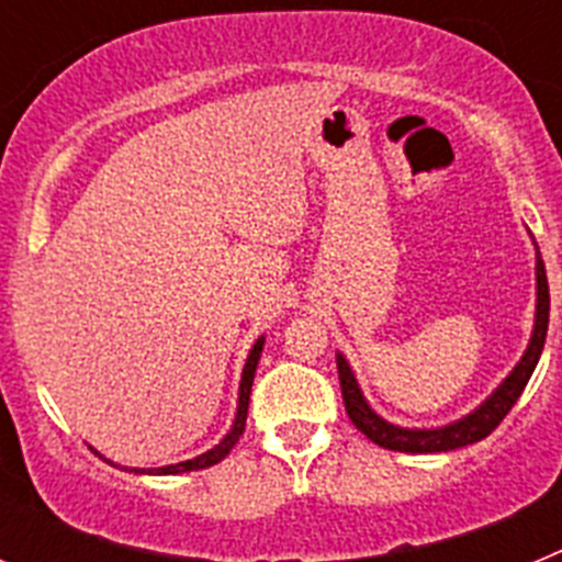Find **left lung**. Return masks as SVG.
Here are the masks:
<instances>
[{
	"label": "left lung",
	"mask_w": 562,
	"mask_h": 562,
	"mask_svg": "<svg viewBox=\"0 0 562 562\" xmlns=\"http://www.w3.org/2000/svg\"><path fill=\"white\" fill-rule=\"evenodd\" d=\"M535 278H538V306H535V329L532 340H529V349L524 351L520 362L513 369V374L501 382L493 394L481 402L473 414L461 416L459 422H450L445 428H430V430H411L400 428V425H391L382 416H376L369 408V402L362 396L360 385H357L355 374H351L346 357L337 355V374H340V391L342 402H346V414L355 422V428L360 434L369 436L374 445L389 450H400V453H448V450L467 448L473 441L486 439L498 428L504 416L513 411V405L518 402V396L524 394L526 382L532 376L535 366L540 360V351H543L546 342V329H549V281H546V267L543 258L538 252V267H535Z\"/></svg>",
	"instance_id": "obj_1"
}]
</instances>
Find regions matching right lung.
<instances>
[{
    "label": "right lung",
    "instance_id": "right-lung-1",
    "mask_svg": "<svg viewBox=\"0 0 562 562\" xmlns=\"http://www.w3.org/2000/svg\"><path fill=\"white\" fill-rule=\"evenodd\" d=\"M261 349H265V337H258L256 346L250 349V357L245 362V371H241V385H238V408H236V419H233V428L225 439L216 445L213 450L207 453L196 456V459H188L180 461V464H168V467H154V470H137L132 467L128 473H148V475H177V473H191V470H205L211 464H220L233 448H236L238 436L245 434V422H247V405H250V389H252V376H256V366H258V357H261ZM112 464V461H109Z\"/></svg>",
    "mask_w": 562,
    "mask_h": 562
}]
</instances>
